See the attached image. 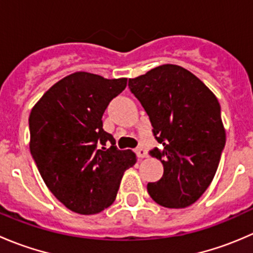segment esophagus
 Wrapping results in <instances>:
<instances>
[{"label": "esophagus", "mask_w": 253, "mask_h": 253, "mask_svg": "<svg viewBox=\"0 0 253 253\" xmlns=\"http://www.w3.org/2000/svg\"><path fill=\"white\" fill-rule=\"evenodd\" d=\"M136 153H137V157L141 158V159H143V158H147V157H148L147 150H145L144 148H143V147L137 148V149H136Z\"/></svg>", "instance_id": "obj_1"}]
</instances>
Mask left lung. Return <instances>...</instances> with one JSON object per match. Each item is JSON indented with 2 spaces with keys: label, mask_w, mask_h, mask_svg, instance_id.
I'll list each match as a JSON object with an SVG mask.
<instances>
[{
  "label": "left lung",
  "mask_w": 253,
  "mask_h": 253,
  "mask_svg": "<svg viewBox=\"0 0 253 253\" xmlns=\"http://www.w3.org/2000/svg\"><path fill=\"white\" fill-rule=\"evenodd\" d=\"M128 86L163 144L150 150L164 174L148 183V193L167 208L193 205L213 181L225 145L218 99L193 73L169 63L131 78Z\"/></svg>",
  "instance_id": "left-lung-1"
}]
</instances>
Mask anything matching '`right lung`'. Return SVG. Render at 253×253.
I'll return each mask as SVG.
<instances>
[{
    "label": "right lung",
    "mask_w": 253,
    "mask_h": 253,
    "mask_svg": "<svg viewBox=\"0 0 253 253\" xmlns=\"http://www.w3.org/2000/svg\"><path fill=\"white\" fill-rule=\"evenodd\" d=\"M126 85L127 78L75 72L53 84L30 112L33 159L48 190L76 213L110 207L124 172L137 162L132 150L117 149L101 121Z\"/></svg>",
    "instance_id": "add662e5"
}]
</instances>
